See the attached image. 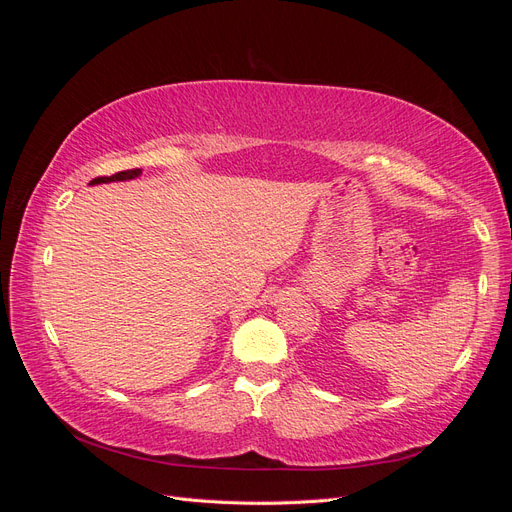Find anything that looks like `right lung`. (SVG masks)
<instances>
[{"label":"right lung","mask_w":512,"mask_h":512,"mask_svg":"<svg viewBox=\"0 0 512 512\" xmlns=\"http://www.w3.org/2000/svg\"><path fill=\"white\" fill-rule=\"evenodd\" d=\"M143 170L141 168H132V170H121V173L113 175V177H96L94 181H89V185H100V183H111V181H130L141 177Z\"/></svg>","instance_id":"obj_1"}]
</instances>
